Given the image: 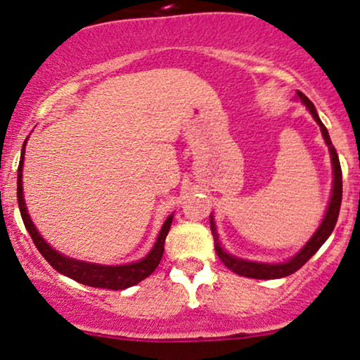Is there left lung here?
Returning <instances> with one entry per match:
<instances>
[{
	"label": "left lung",
	"instance_id": "obj_1",
	"mask_svg": "<svg viewBox=\"0 0 360 360\" xmlns=\"http://www.w3.org/2000/svg\"><path fill=\"white\" fill-rule=\"evenodd\" d=\"M300 96V100L307 105V108L311 113V117L315 118V122L320 125L321 128V135H323L326 146L330 148V155H332V166H333V191H332V200H330L328 210H326V214L321 221L320 229L316 230V233L309 238V242L303 249L300 250V254H296L289 262L286 264H276V266H269V264H259V262H249V260H242V259H235L232 255L226 254L225 250L221 249L220 242H218V233L217 229H214V221L213 217L210 218V226H212V235L214 240V250H217L218 257L221 259V262L229 267L230 271L235 272V274L245 276V278H252V279H279V278H286V276L292 274L303 267L304 264L308 262L313 255L316 254V250L323 245L326 238L330 237V233L333 232L335 229V223L338 218V212H340V205H342V169H340V160H338L337 150L335 147L332 146V140H330L328 131L321 120L318 118V113L315 110V105L304 96L301 91H296Z\"/></svg>",
	"mask_w": 360,
	"mask_h": 360
}]
</instances>
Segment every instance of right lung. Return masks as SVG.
<instances>
[{"label": "right lung", "mask_w": 360, "mask_h": 360, "mask_svg": "<svg viewBox=\"0 0 360 360\" xmlns=\"http://www.w3.org/2000/svg\"><path fill=\"white\" fill-rule=\"evenodd\" d=\"M27 143V142H25ZM25 143L22 148V157H20V166H18V186H16V194H18V208L22 213V220L25 223V229L30 233L32 240H34L35 247L39 249L40 254L44 255L45 260L60 274L68 276L77 283L86 284L91 288H105V289H125L134 286V284L140 283L148 276L152 274L159 266L160 259L164 255V243H166V237L169 233L172 223V214L167 218L164 223L162 230H160L159 237L154 249L148 252L146 259L139 260L135 264H127V266H98V264H88L81 262V260H74L65 257V255L59 254L49 245L47 242L40 237L37 229L32 223L30 217H28L27 208H25V200H23V188H22V167H23V155H25Z\"/></svg>", "instance_id": "right-lung-1"}]
</instances>
